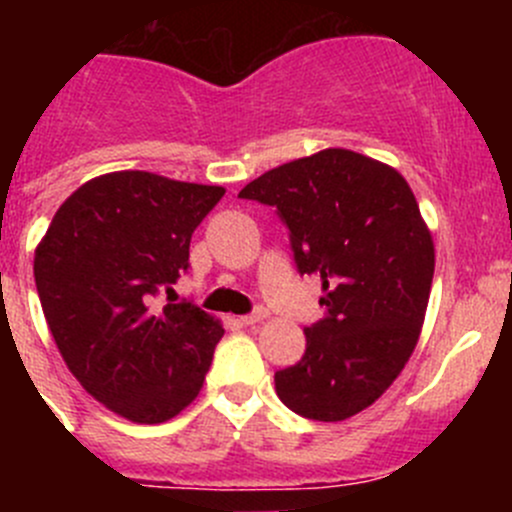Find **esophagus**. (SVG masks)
Wrapping results in <instances>:
<instances>
[{"label": "esophagus", "mask_w": 512, "mask_h": 512, "mask_svg": "<svg viewBox=\"0 0 512 512\" xmlns=\"http://www.w3.org/2000/svg\"><path fill=\"white\" fill-rule=\"evenodd\" d=\"M265 317H267V309H265V307H257L255 312L242 314L240 322H242V324H257V322H262V319H265Z\"/></svg>", "instance_id": "esophagus-1"}]
</instances>
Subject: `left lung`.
I'll use <instances>...</instances> for the list:
<instances>
[{"mask_svg": "<svg viewBox=\"0 0 512 512\" xmlns=\"http://www.w3.org/2000/svg\"><path fill=\"white\" fill-rule=\"evenodd\" d=\"M240 198L275 208L299 275L322 280L324 317L275 374L277 396L312 421L374 404L414 352L433 282V240L409 183L344 148L267 170Z\"/></svg>", "mask_w": 512, "mask_h": 512, "instance_id": "1", "label": "left lung"}]
</instances>
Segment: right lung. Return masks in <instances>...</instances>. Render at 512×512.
Returning <instances> with one entry per match:
<instances>
[{
    "mask_svg": "<svg viewBox=\"0 0 512 512\" xmlns=\"http://www.w3.org/2000/svg\"><path fill=\"white\" fill-rule=\"evenodd\" d=\"M225 195L121 170L81 185L56 210L34 255L41 309L71 374L136 423H163L198 396L225 329L173 302L190 237ZM165 291L169 304L160 308Z\"/></svg>",
    "mask_w": 512,
    "mask_h": 512,
    "instance_id": "right-lung-1",
    "label": "right lung"
}]
</instances>
